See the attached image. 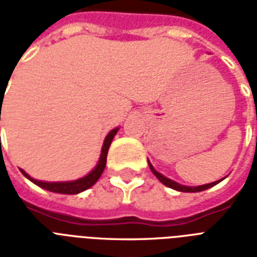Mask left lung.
<instances>
[{"instance_id":"8db88e82","label":"left lung","mask_w":257,"mask_h":257,"mask_svg":"<svg viewBox=\"0 0 257 257\" xmlns=\"http://www.w3.org/2000/svg\"><path fill=\"white\" fill-rule=\"evenodd\" d=\"M149 168H151V171L153 172V175L156 176L157 179L160 180L161 183L164 184V185H167V187L172 188V189H176V191H180V192H201V191H205V189H208V188L213 187V185H216L217 183H220L221 180H217V181H213V183H209V184H205V185H199V187H187V185H181V184L176 183V181H173V180L168 179V177H165V176H163L161 173H159V172L156 171V169L153 168L152 164L149 163Z\"/></svg>"}]
</instances>
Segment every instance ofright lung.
I'll return each mask as SVG.
<instances>
[{
	"mask_svg": "<svg viewBox=\"0 0 257 257\" xmlns=\"http://www.w3.org/2000/svg\"><path fill=\"white\" fill-rule=\"evenodd\" d=\"M1 120V118H0ZM118 128L112 129L110 132L108 133V136L105 137L104 144H102V149H101V156L100 160L97 163V165L94 167L90 173L82 177V179L74 180V181H62V183H48V181H40V180L32 179L28 173H26L24 169H21L22 175L25 176L26 179H29L32 183H34L38 187L44 188L46 191L56 192V193H64V195H76V193H80L82 191H86L89 188L96 184V181L100 179V176L102 175V172L105 169V165H106V156H108L109 147H110V143H112L113 137L117 133Z\"/></svg>",
	"mask_w": 257,
	"mask_h": 257,
	"instance_id": "obj_1",
	"label": "right lung"
}]
</instances>
